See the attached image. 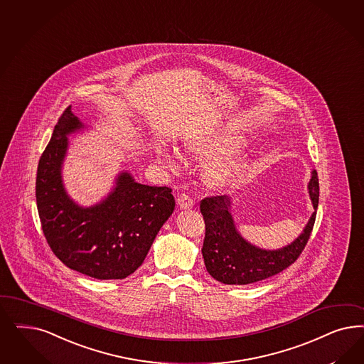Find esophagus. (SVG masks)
<instances>
[{
  "instance_id": "esophagus-1",
  "label": "esophagus",
  "mask_w": 364,
  "mask_h": 364,
  "mask_svg": "<svg viewBox=\"0 0 364 364\" xmlns=\"http://www.w3.org/2000/svg\"><path fill=\"white\" fill-rule=\"evenodd\" d=\"M178 206L181 209L188 210V209H191L194 206V202L186 194H181V196H178Z\"/></svg>"
}]
</instances>
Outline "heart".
<instances>
[{
	"mask_svg": "<svg viewBox=\"0 0 364 364\" xmlns=\"http://www.w3.org/2000/svg\"><path fill=\"white\" fill-rule=\"evenodd\" d=\"M235 141L221 136H190L182 143V151L193 158H206L215 151L229 149ZM156 155L170 170H176V161L168 149L159 146ZM250 159L245 153H230L217 156L203 167V181L211 188L229 190L242 181L247 174Z\"/></svg>",
	"mask_w": 364,
	"mask_h": 364,
	"instance_id": "1",
	"label": "heart"
}]
</instances>
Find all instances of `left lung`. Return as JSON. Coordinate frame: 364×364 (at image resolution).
<instances>
[{
	"mask_svg": "<svg viewBox=\"0 0 364 364\" xmlns=\"http://www.w3.org/2000/svg\"><path fill=\"white\" fill-rule=\"evenodd\" d=\"M306 188L314 213L300 235L279 249L256 247L241 235L232 215L230 197L220 196L200 200V213L206 225L202 256L211 277L228 285H247L265 280L292 265L306 245L316 218V170L311 171Z\"/></svg>",
	"mask_w": 364,
	"mask_h": 364,
	"instance_id": "left-lung-1",
	"label": "left lung"
}]
</instances>
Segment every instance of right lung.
I'll return each mask as SVG.
<instances>
[{
    "label": "right lung",
    "instance_id": "right-lung-1",
    "mask_svg": "<svg viewBox=\"0 0 364 364\" xmlns=\"http://www.w3.org/2000/svg\"><path fill=\"white\" fill-rule=\"evenodd\" d=\"M87 129L70 106L63 112L37 167V210L63 264L97 280L126 279L143 264L176 200L171 188L141 185L123 170L103 200L91 206L75 202L64 186L63 164L68 136Z\"/></svg>",
    "mask_w": 364,
    "mask_h": 364
}]
</instances>
